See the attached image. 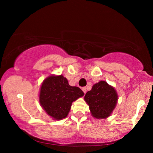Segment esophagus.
Returning <instances> with one entry per match:
<instances>
[{
  "label": "esophagus",
  "instance_id": "34e87169",
  "mask_svg": "<svg viewBox=\"0 0 153 153\" xmlns=\"http://www.w3.org/2000/svg\"><path fill=\"white\" fill-rule=\"evenodd\" d=\"M82 91L84 92V94H86V92H87V90H86V87H83V88H82Z\"/></svg>",
  "mask_w": 153,
  "mask_h": 153
}]
</instances>
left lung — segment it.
Segmentation results:
<instances>
[{
  "mask_svg": "<svg viewBox=\"0 0 153 153\" xmlns=\"http://www.w3.org/2000/svg\"><path fill=\"white\" fill-rule=\"evenodd\" d=\"M117 97L114 88L105 81H100L87 92L84 100L89 105L93 117L104 119L108 117L115 108Z\"/></svg>",
  "mask_w": 153,
  "mask_h": 153,
  "instance_id": "obj_1",
  "label": "left lung"
}]
</instances>
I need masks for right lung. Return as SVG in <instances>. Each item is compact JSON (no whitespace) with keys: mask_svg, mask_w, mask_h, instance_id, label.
Here are the masks:
<instances>
[{"mask_svg":"<svg viewBox=\"0 0 153 153\" xmlns=\"http://www.w3.org/2000/svg\"><path fill=\"white\" fill-rule=\"evenodd\" d=\"M84 96L78 87L71 86L63 76H49L43 82L40 103L48 115L56 120L66 117L72 102Z\"/></svg>","mask_w":153,"mask_h":153,"instance_id":"obj_1","label":"right lung"}]
</instances>
